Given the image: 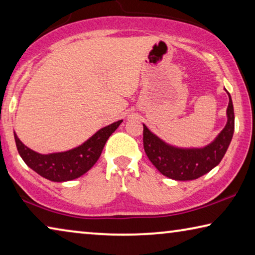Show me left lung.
<instances>
[{
    "label": "left lung",
    "instance_id": "left-lung-1",
    "mask_svg": "<svg viewBox=\"0 0 255 255\" xmlns=\"http://www.w3.org/2000/svg\"><path fill=\"white\" fill-rule=\"evenodd\" d=\"M227 92V90H225ZM227 124L211 143L203 147H178L163 139L143 124L145 153L153 165L163 176L175 180H193L211 171L220 163L232 142L235 128V115L232 96L227 92Z\"/></svg>",
    "mask_w": 255,
    "mask_h": 255
}]
</instances>
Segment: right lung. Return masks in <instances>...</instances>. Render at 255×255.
<instances>
[{"instance_id":"obj_1","label":"right lung","mask_w":255,"mask_h":255,"mask_svg":"<svg viewBox=\"0 0 255 255\" xmlns=\"http://www.w3.org/2000/svg\"><path fill=\"white\" fill-rule=\"evenodd\" d=\"M123 120L101 128L79 146L64 152L40 154L27 147L13 131L18 152L25 163L39 176L51 181H68L86 173L99 160L109 137L119 127Z\"/></svg>"}]
</instances>
